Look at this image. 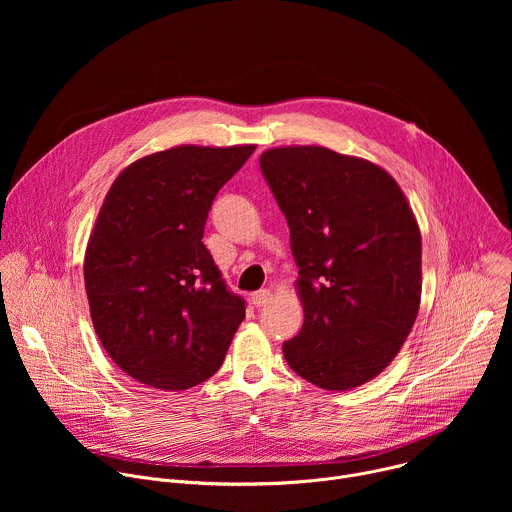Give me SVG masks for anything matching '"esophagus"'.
Returning <instances> with one entry per match:
<instances>
[{"label": "esophagus", "instance_id": "esophagus-1", "mask_svg": "<svg viewBox=\"0 0 512 512\" xmlns=\"http://www.w3.org/2000/svg\"><path fill=\"white\" fill-rule=\"evenodd\" d=\"M251 300H253V304H255L257 308H261V306L269 304V300H271V291H269V289H259V291H255V294L251 296Z\"/></svg>", "mask_w": 512, "mask_h": 512}]
</instances>
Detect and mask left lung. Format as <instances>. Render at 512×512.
<instances>
[{"mask_svg": "<svg viewBox=\"0 0 512 512\" xmlns=\"http://www.w3.org/2000/svg\"><path fill=\"white\" fill-rule=\"evenodd\" d=\"M285 214L304 324L283 342L296 375L346 391L381 375L407 340L421 300V233L389 172L320 145L261 154Z\"/></svg>", "mask_w": 512, "mask_h": 512, "instance_id": "obj_1", "label": "left lung"}]
</instances>
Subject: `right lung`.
<instances>
[{"label":"right lung","instance_id":"obj_1","mask_svg":"<svg viewBox=\"0 0 512 512\" xmlns=\"http://www.w3.org/2000/svg\"><path fill=\"white\" fill-rule=\"evenodd\" d=\"M255 145H178L111 184L85 253L95 332L137 383L184 391L212 377L245 320L202 243L208 210Z\"/></svg>","mask_w":512,"mask_h":512}]
</instances>
